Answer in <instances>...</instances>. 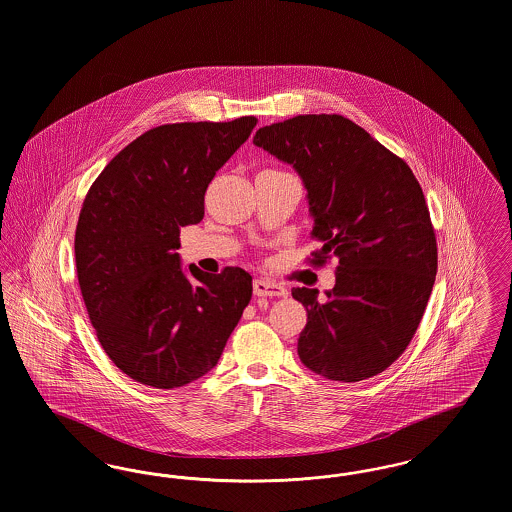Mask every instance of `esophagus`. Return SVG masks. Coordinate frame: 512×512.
<instances>
[{
  "instance_id": "1",
  "label": "esophagus",
  "mask_w": 512,
  "mask_h": 512,
  "mask_svg": "<svg viewBox=\"0 0 512 512\" xmlns=\"http://www.w3.org/2000/svg\"><path fill=\"white\" fill-rule=\"evenodd\" d=\"M253 293L259 295V297H286L288 290L282 284L270 282V280H265V278H257L253 282Z\"/></svg>"
}]
</instances>
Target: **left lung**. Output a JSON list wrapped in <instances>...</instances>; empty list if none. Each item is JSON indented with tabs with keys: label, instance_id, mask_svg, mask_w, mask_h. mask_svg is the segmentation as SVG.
<instances>
[{
	"label": "left lung",
	"instance_id": "obj_1",
	"mask_svg": "<svg viewBox=\"0 0 512 512\" xmlns=\"http://www.w3.org/2000/svg\"><path fill=\"white\" fill-rule=\"evenodd\" d=\"M292 165L307 190L322 244L317 263L338 259L336 284L293 288L307 309L301 363L328 380L361 382L407 349L438 272V245L422 188L409 165L341 115H299L253 136Z\"/></svg>",
	"mask_w": 512,
	"mask_h": 512
}]
</instances>
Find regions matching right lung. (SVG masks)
<instances>
[{
	"instance_id": "add662e5",
	"label": "right lung",
	"mask_w": 512,
	"mask_h": 512,
	"mask_svg": "<svg viewBox=\"0 0 512 512\" xmlns=\"http://www.w3.org/2000/svg\"><path fill=\"white\" fill-rule=\"evenodd\" d=\"M255 117L147 130L99 174L74 236L78 284L109 359L132 380L182 388L219 363L251 299L244 268H182L180 228L205 215V192Z\"/></svg>"
}]
</instances>
